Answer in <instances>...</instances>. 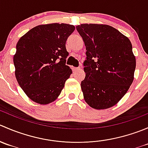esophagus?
<instances>
[{
	"label": "esophagus",
	"mask_w": 148,
	"mask_h": 148,
	"mask_svg": "<svg viewBox=\"0 0 148 148\" xmlns=\"http://www.w3.org/2000/svg\"><path fill=\"white\" fill-rule=\"evenodd\" d=\"M72 70H73V71H78V70H79V68H77V67H73Z\"/></svg>",
	"instance_id": "1"
}]
</instances>
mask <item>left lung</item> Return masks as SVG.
Masks as SVG:
<instances>
[{
    "label": "left lung",
    "mask_w": 148,
    "mask_h": 148,
    "mask_svg": "<svg viewBox=\"0 0 148 148\" xmlns=\"http://www.w3.org/2000/svg\"><path fill=\"white\" fill-rule=\"evenodd\" d=\"M86 46L85 79L81 82L85 102L95 110L113 107L134 80L136 59L129 38L105 24L77 26Z\"/></svg>",
    "instance_id": "1"
}]
</instances>
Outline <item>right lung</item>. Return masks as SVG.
I'll list each match as a JSON object with an SVG mask.
<instances>
[{"label": "right lung", "mask_w": 148, "mask_h": 148, "mask_svg": "<svg viewBox=\"0 0 148 148\" xmlns=\"http://www.w3.org/2000/svg\"><path fill=\"white\" fill-rule=\"evenodd\" d=\"M75 27L66 23L37 26L21 36L13 56L15 75L29 99L40 104L56 100L72 74L66 66L67 38Z\"/></svg>", "instance_id": "right-lung-1"}]
</instances>
